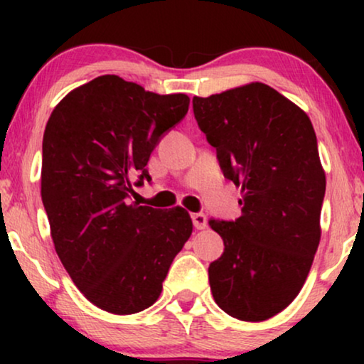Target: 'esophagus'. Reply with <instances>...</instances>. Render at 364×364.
<instances>
[{"label":"esophagus","mask_w":364,"mask_h":364,"mask_svg":"<svg viewBox=\"0 0 364 364\" xmlns=\"http://www.w3.org/2000/svg\"><path fill=\"white\" fill-rule=\"evenodd\" d=\"M191 217H192L193 227H196L197 230H203V228L207 227V217H205V213L197 212V213H192Z\"/></svg>","instance_id":"obj_1"}]
</instances>
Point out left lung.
Segmentation results:
<instances>
[{
    "mask_svg": "<svg viewBox=\"0 0 364 364\" xmlns=\"http://www.w3.org/2000/svg\"><path fill=\"white\" fill-rule=\"evenodd\" d=\"M192 106L223 177L242 188V215L208 222L225 245L208 267L213 300L242 321L268 320L300 293L320 243L326 181L315 129L262 82Z\"/></svg>",
    "mask_w": 364,
    "mask_h": 364,
    "instance_id": "obj_1",
    "label": "left lung"
}]
</instances>
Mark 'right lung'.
<instances>
[{"mask_svg": "<svg viewBox=\"0 0 364 364\" xmlns=\"http://www.w3.org/2000/svg\"><path fill=\"white\" fill-rule=\"evenodd\" d=\"M188 102L107 74L69 92L46 124L41 197L54 248L74 285L104 311L151 306L191 237L182 207L131 200L132 187L152 181L149 157Z\"/></svg>", "mask_w": 364, "mask_h": 364, "instance_id": "add662e5", "label": "right lung"}]
</instances>
